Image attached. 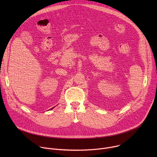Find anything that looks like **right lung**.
I'll list each match as a JSON object with an SVG mask.
<instances>
[{"label": "right lung", "mask_w": 157, "mask_h": 157, "mask_svg": "<svg viewBox=\"0 0 157 157\" xmlns=\"http://www.w3.org/2000/svg\"><path fill=\"white\" fill-rule=\"evenodd\" d=\"M54 107H53V108H52V109H53Z\"/></svg>", "instance_id": "right-lung-1"}]
</instances>
